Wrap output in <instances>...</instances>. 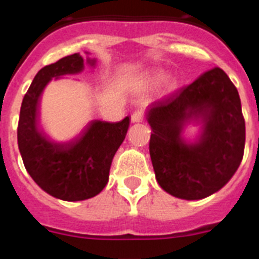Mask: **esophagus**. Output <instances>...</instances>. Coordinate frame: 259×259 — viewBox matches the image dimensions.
I'll return each mask as SVG.
<instances>
[{
    "label": "esophagus",
    "mask_w": 259,
    "mask_h": 259,
    "mask_svg": "<svg viewBox=\"0 0 259 259\" xmlns=\"http://www.w3.org/2000/svg\"><path fill=\"white\" fill-rule=\"evenodd\" d=\"M144 118V110H137L132 115V122H142Z\"/></svg>",
    "instance_id": "obj_1"
}]
</instances>
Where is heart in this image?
Masks as SVG:
<instances>
[{
  "mask_svg": "<svg viewBox=\"0 0 259 259\" xmlns=\"http://www.w3.org/2000/svg\"><path fill=\"white\" fill-rule=\"evenodd\" d=\"M163 79H165V74H163V72H161V71L154 72L153 75H151V76H149L148 80H147V85H149V87L158 85V84L161 83Z\"/></svg>",
  "mask_w": 259,
  "mask_h": 259,
  "instance_id": "heart-1",
  "label": "heart"
}]
</instances>
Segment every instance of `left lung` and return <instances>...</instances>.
Wrapping results in <instances>:
<instances>
[{"label":"left lung","instance_id":"8db88e82","mask_svg":"<svg viewBox=\"0 0 259 259\" xmlns=\"http://www.w3.org/2000/svg\"><path fill=\"white\" fill-rule=\"evenodd\" d=\"M195 119L203 133L187 144L181 130ZM152 127L149 154L159 187L181 199L219 192L238 170L245 146V121L238 89L220 67L178 89L147 112Z\"/></svg>","mask_w":259,"mask_h":259}]
</instances>
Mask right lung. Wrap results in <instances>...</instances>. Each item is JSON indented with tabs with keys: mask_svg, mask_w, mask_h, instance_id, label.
Returning a JSON list of instances; mask_svg holds the SVG:
<instances>
[{
	"mask_svg": "<svg viewBox=\"0 0 259 259\" xmlns=\"http://www.w3.org/2000/svg\"><path fill=\"white\" fill-rule=\"evenodd\" d=\"M87 64L94 66L96 60L87 59ZM83 69L84 59L79 53L40 69L24 96L18 125L19 151L29 175L46 193L67 202L88 199L102 192L113 156L130 124L129 116L118 122L93 120L67 143L51 141L38 129V105L48 81Z\"/></svg>",
	"mask_w": 259,
	"mask_h": 259,
	"instance_id": "obj_1",
	"label": "right lung"
}]
</instances>
